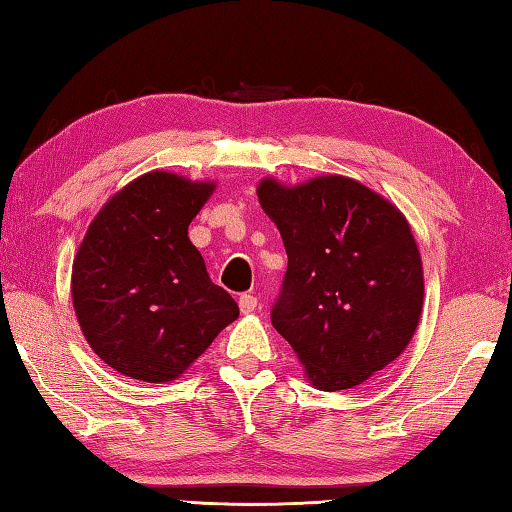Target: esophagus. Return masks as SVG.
<instances>
[{
	"mask_svg": "<svg viewBox=\"0 0 512 512\" xmlns=\"http://www.w3.org/2000/svg\"><path fill=\"white\" fill-rule=\"evenodd\" d=\"M239 310H242L244 314H250L257 310V297L253 295H242L239 297Z\"/></svg>",
	"mask_w": 512,
	"mask_h": 512,
	"instance_id": "1",
	"label": "esophagus"
}]
</instances>
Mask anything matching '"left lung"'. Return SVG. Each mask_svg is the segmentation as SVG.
Here are the masks:
<instances>
[{
	"label": "left lung",
	"instance_id": "8db88e82",
	"mask_svg": "<svg viewBox=\"0 0 512 512\" xmlns=\"http://www.w3.org/2000/svg\"><path fill=\"white\" fill-rule=\"evenodd\" d=\"M288 253L270 321L295 350L312 387L339 391L405 352L416 334L424 277L407 217L345 176L257 184Z\"/></svg>",
	"mask_w": 512,
	"mask_h": 512
}]
</instances>
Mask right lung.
<instances>
[{
    "mask_svg": "<svg viewBox=\"0 0 512 512\" xmlns=\"http://www.w3.org/2000/svg\"><path fill=\"white\" fill-rule=\"evenodd\" d=\"M215 187L149 171L116 191L88 226L72 262V303L85 341L118 374L171 383L239 317L189 239Z\"/></svg>",
    "mask_w": 512,
    "mask_h": 512,
    "instance_id": "right-lung-1",
    "label": "right lung"
}]
</instances>
